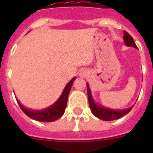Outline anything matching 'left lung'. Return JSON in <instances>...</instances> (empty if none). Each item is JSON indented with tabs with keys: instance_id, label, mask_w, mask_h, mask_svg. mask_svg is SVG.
I'll return each mask as SVG.
<instances>
[{
	"instance_id": "obj_1",
	"label": "left lung",
	"mask_w": 153,
	"mask_h": 153,
	"mask_svg": "<svg viewBox=\"0 0 153 153\" xmlns=\"http://www.w3.org/2000/svg\"><path fill=\"white\" fill-rule=\"evenodd\" d=\"M123 40L126 45L128 46V47H135V48H137L132 36L125 30L123 31ZM86 87H87L89 105H90L92 113L96 117L100 119V120H104V121H112V120H118V119L121 118L123 116H125L127 113H129L131 109H132V107H133V106H131V107L128 108V109H122V110L119 109L118 110V109H110V108L100 106V105L97 104L94 101V100H93V96H92L91 90H90V86H89L88 83H86Z\"/></svg>"
}]
</instances>
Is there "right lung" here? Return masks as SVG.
<instances>
[{"instance_id":"1","label":"right lung","mask_w":153,"mask_h":153,"mask_svg":"<svg viewBox=\"0 0 153 153\" xmlns=\"http://www.w3.org/2000/svg\"><path fill=\"white\" fill-rule=\"evenodd\" d=\"M76 77H74L67 83L60 97L54 103L44 109L34 110V109H28V108L24 107L22 104L19 102L17 99L16 100H17L21 109H22V111L30 118L39 121V122H53L55 120L60 119L64 113L65 109L67 107L69 93H70V89L72 87L73 83Z\"/></svg>"}]
</instances>
